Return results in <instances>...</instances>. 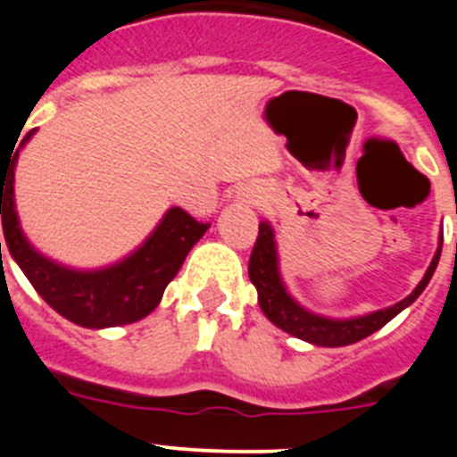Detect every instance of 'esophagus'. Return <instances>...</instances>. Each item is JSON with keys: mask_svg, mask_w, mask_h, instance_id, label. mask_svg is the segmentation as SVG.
I'll return each mask as SVG.
<instances>
[{"mask_svg": "<svg viewBox=\"0 0 457 457\" xmlns=\"http://www.w3.org/2000/svg\"><path fill=\"white\" fill-rule=\"evenodd\" d=\"M237 196H240L245 204H256L258 199V189L256 187H242L240 192H237Z\"/></svg>", "mask_w": 457, "mask_h": 457, "instance_id": "1", "label": "esophagus"}]
</instances>
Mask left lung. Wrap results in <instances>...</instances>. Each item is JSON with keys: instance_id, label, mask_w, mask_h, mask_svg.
Wrapping results in <instances>:
<instances>
[{"instance_id": "left-lung-1", "label": "left lung", "mask_w": 457, "mask_h": 457, "mask_svg": "<svg viewBox=\"0 0 457 457\" xmlns=\"http://www.w3.org/2000/svg\"><path fill=\"white\" fill-rule=\"evenodd\" d=\"M439 256H442V236H439V247L435 252L433 261L428 265L426 274L419 281V286L407 295L405 300L395 302L394 306L386 309L373 311L366 316L354 318H327L320 313H313L300 302L295 300L293 295L286 288L281 272H278V252L277 240H274V228L270 221H261L258 226V240L253 245L252 258H249V278L258 290V306L263 309L265 318L278 329H284L286 334L295 338H302L313 345H322V348H341V345H350L361 338L370 337L378 332L379 327H385L386 322L394 320L403 309L417 300L419 295L426 290L430 284L435 270H437Z\"/></svg>"}]
</instances>
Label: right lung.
Listing matches in <instances>:
<instances>
[{
  "instance_id": "add662e5",
  "label": "right lung",
  "mask_w": 457,
  "mask_h": 457,
  "mask_svg": "<svg viewBox=\"0 0 457 457\" xmlns=\"http://www.w3.org/2000/svg\"><path fill=\"white\" fill-rule=\"evenodd\" d=\"M34 132H27L20 148ZM20 148L11 153L6 164L0 162V215L8 252L36 293L59 316L88 329L130 325L146 318L160 304L164 288L179 274L189 249L204 237L210 224H201L183 208H169L135 252L107 268L78 270L56 263L27 240L20 226L13 189Z\"/></svg>"
}]
</instances>
